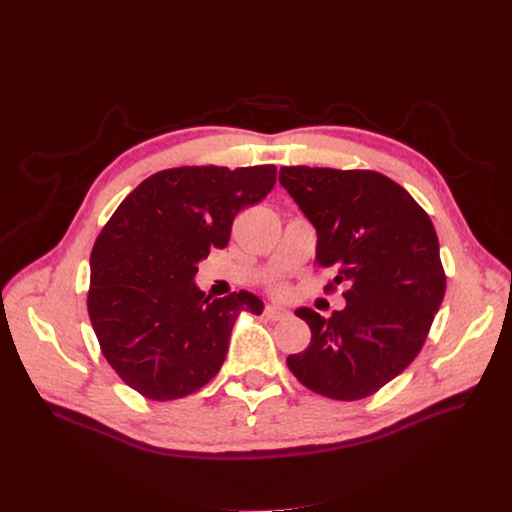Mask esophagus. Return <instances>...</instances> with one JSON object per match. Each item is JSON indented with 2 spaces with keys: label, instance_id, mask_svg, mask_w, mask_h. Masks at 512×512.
Segmentation results:
<instances>
[{
  "label": "esophagus",
  "instance_id": "1",
  "mask_svg": "<svg viewBox=\"0 0 512 512\" xmlns=\"http://www.w3.org/2000/svg\"><path fill=\"white\" fill-rule=\"evenodd\" d=\"M263 313H265L267 319H272V321H280V319H286L290 315V311L286 307H280V305H265Z\"/></svg>",
  "mask_w": 512,
  "mask_h": 512
}]
</instances>
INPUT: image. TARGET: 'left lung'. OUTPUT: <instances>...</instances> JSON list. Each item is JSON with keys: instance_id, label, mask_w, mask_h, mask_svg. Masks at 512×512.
<instances>
[{"instance_id": "obj_1", "label": "left lung", "mask_w": 512, "mask_h": 512, "mask_svg": "<svg viewBox=\"0 0 512 512\" xmlns=\"http://www.w3.org/2000/svg\"><path fill=\"white\" fill-rule=\"evenodd\" d=\"M280 184L317 230V263L346 282V307L324 319L297 313L311 342L286 359L303 386L334 400L378 392L419 355L442 305L446 274L423 207L371 170L280 168Z\"/></svg>"}]
</instances>
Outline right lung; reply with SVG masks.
Segmentation results:
<instances>
[{
  "label": "right lung",
  "mask_w": 512,
  "mask_h": 512,
  "mask_svg": "<svg viewBox=\"0 0 512 512\" xmlns=\"http://www.w3.org/2000/svg\"><path fill=\"white\" fill-rule=\"evenodd\" d=\"M276 184V166H182L143 180L118 205L91 253L89 317L122 382L151 400H176L220 371L240 311L261 299H224L195 286L197 263L224 249L240 209Z\"/></svg>",
  "instance_id": "right-lung-1"
}]
</instances>
